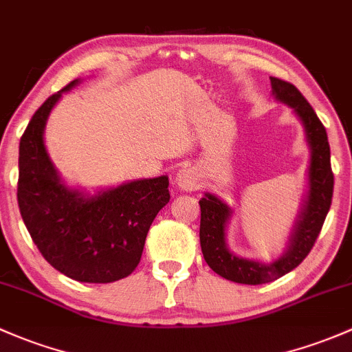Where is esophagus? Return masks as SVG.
Masks as SVG:
<instances>
[{
    "instance_id": "34e87169",
    "label": "esophagus",
    "mask_w": 352,
    "mask_h": 352,
    "mask_svg": "<svg viewBox=\"0 0 352 352\" xmlns=\"http://www.w3.org/2000/svg\"><path fill=\"white\" fill-rule=\"evenodd\" d=\"M175 182L182 190H195L199 186H201V179H199V172L194 168V166H186V168L179 170L175 177Z\"/></svg>"
}]
</instances>
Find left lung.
<instances>
[{"mask_svg":"<svg viewBox=\"0 0 352 352\" xmlns=\"http://www.w3.org/2000/svg\"><path fill=\"white\" fill-rule=\"evenodd\" d=\"M272 80V94L278 102H283L300 120L305 142L310 150L309 170H307L305 197L300 212L295 221L287 248L278 258L263 263L258 260L238 256L228 246V224L232 209L217 195L206 192L199 201L201 206V248L206 263L226 280L244 285H261L273 282L287 275L305 260L312 250L317 236L331 209L334 175L331 170V148L324 124L317 118L316 111L307 102L297 87L276 77Z\"/></svg>","mask_w":352,"mask_h":352,"instance_id":"8db88e82","label":"left lung"}]
</instances>
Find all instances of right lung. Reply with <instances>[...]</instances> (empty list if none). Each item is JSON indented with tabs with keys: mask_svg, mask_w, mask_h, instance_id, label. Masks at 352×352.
Returning a JSON list of instances; mask_svg holds the SVG:
<instances>
[{
	"mask_svg": "<svg viewBox=\"0 0 352 352\" xmlns=\"http://www.w3.org/2000/svg\"><path fill=\"white\" fill-rule=\"evenodd\" d=\"M79 82L50 96L21 136L18 206L33 243L55 270L77 282L109 283L138 266L148 229L170 201L168 177L129 180L94 194L65 184L43 133L62 94Z\"/></svg>",
	"mask_w": 352,
	"mask_h": 352,
	"instance_id": "obj_1",
	"label": "right lung"
}]
</instances>
